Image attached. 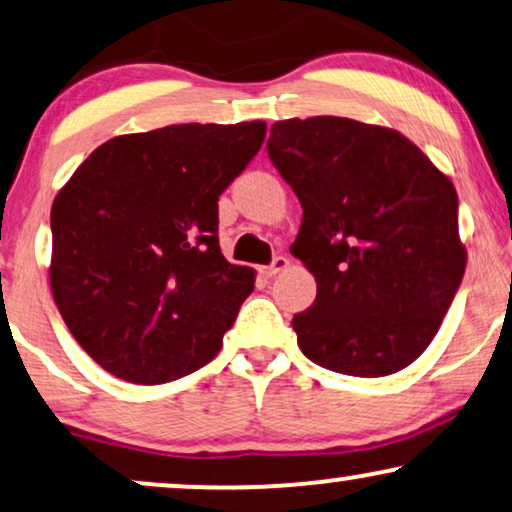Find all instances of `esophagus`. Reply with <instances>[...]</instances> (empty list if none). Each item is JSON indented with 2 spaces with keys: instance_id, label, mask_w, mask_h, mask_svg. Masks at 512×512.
Wrapping results in <instances>:
<instances>
[{
  "instance_id": "obj_1",
  "label": "esophagus",
  "mask_w": 512,
  "mask_h": 512,
  "mask_svg": "<svg viewBox=\"0 0 512 512\" xmlns=\"http://www.w3.org/2000/svg\"><path fill=\"white\" fill-rule=\"evenodd\" d=\"M284 268H289V258L287 256H275V258H272V263L265 265V268H263V275L272 277V275H277V272H282Z\"/></svg>"
}]
</instances>
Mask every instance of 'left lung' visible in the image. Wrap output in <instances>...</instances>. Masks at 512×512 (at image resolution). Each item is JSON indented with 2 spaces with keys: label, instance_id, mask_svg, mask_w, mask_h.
Segmentation results:
<instances>
[{
  "label": "left lung",
  "instance_id": "obj_1",
  "mask_svg": "<svg viewBox=\"0 0 512 512\" xmlns=\"http://www.w3.org/2000/svg\"><path fill=\"white\" fill-rule=\"evenodd\" d=\"M265 150L303 207L291 254L317 280L291 320L301 353L348 376L404 369L466 270L454 185L402 134L348 117L275 122Z\"/></svg>",
  "mask_w": 512,
  "mask_h": 512
}]
</instances>
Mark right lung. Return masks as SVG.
I'll return each instance as SVG.
<instances>
[{
  "label": "right lung",
  "instance_id": "1",
  "mask_svg": "<svg viewBox=\"0 0 512 512\" xmlns=\"http://www.w3.org/2000/svg\"><path fill=\"white\" fill-rule=\"evenodd\" d=\"M263 138L265 122L117 136L53 199V298L105 371L157 386L221 350L254 270L221 254L218 197Z\"/></svg>",
  "mask_w": 512,
  "mask_h": 512
}]
</instances>
